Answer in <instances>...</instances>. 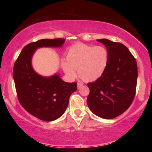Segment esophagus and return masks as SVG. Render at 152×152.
Wrapping results in <instances>:
<instances>
[{
    "instance_id": "1",
    "label": "esophagus",
    "mask_w": 152,
    "mask_h": 152,
    "mask_svg": "<svg viewBox=\"0 0 152 152\" xmlns=\"http://www.w3.org/2000/svg\"><path fill=\"white\" fill-rule=\"evenodd\" d=\"M83 86V84L82 83V82H78V88H80L81 87Z\"/></svg>"
}]
</instances>
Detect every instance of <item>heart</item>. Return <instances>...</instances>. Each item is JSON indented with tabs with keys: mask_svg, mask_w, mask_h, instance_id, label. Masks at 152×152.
<instances>
[{
	"mask_svg": "<svg viewBox=\"0 0 152 152\" xmlns=\"http://www.w3.org/2000/svg\"><path fill=\"white\" fill-rule=\"evenodd\" d=\"M66 61H62V68L71 78L76 76L85 82H92L99 78L109 62V53L102 45H90L84 43H76L68 49Z\"/></svg>",
	"mask_w": 152,
	"mask_h": 152,
	"instance_id": "b5f03b06",
	"label": "heart"
}]
</instances>
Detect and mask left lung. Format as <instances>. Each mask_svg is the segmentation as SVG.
Wrapping results in <instances>:
<instances>
[{
    "label": "left lung",
    "mask_w": 152,
    "mask_h": 152,
    "mask_svg": "<svg viewBox=\"0 0 152 152\" xmlns=\"http://www.w3.org/2000/svg\"><path fill=\"white\" fill-rule=\"evenodd\" d=\"M106 46L109 62L104 74L88 84L87 104L92 112L103 119H113L129 109L134 99L137 65L129 49L119 42L98 39Z\"/></svg>",
    "instance_id": "left-lung-1"
}]
</instances>
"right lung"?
I'll return each instance as SVG.
<instances>
[{
    "label": "right lung",
    "instance_id": "obj_1",
    "mask_svg": "<svg viewBox=\"0 0 152 152\" xmlns=\"http://www.w3.org/2000/svg\"><path fill=\"white\" fill-rule=\"evenodd\" d=\"M64 39H43L30 43L23 48L13 68L18 100L31 115L45 121L58 119L66 111L71 94L77 90L76 82H66L58 74L44 78L35 72L31 64L36 49L60 47Z\"/></svg>",
    "mask_w": 152,
    "mask_h": 152
}]
</instances>
